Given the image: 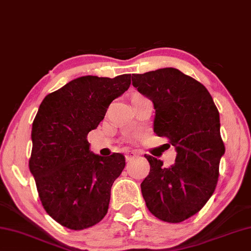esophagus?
<instances>
[{"instance_id": "1", "label": "esophagus", "mask_w": 251, "mask_h": 251, "mask_svg": "<svg viewBox=\"0 0 251 251\" xmlns=\"http://www.w3.org/2000/svg\"><path fill=\"white\" fill-rule=\"evenodd\" d=\"M137 156H138V153L136 152V151H127L126 152V160L127 161L134 160V158Z\"/></svg>"}]
</instances>
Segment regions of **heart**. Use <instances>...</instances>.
Returning a JSON list of instances; mask_svg holds the SVG:
<instances>
[{
  "label": "heart",
  "mask_w": 251,
  "mask_h": 251,
  "mask_svg": "<svg viewBox=\"0 0 251 251\" xmlns=\"http://www.w3.org/2000/svg\"><path fill=\"white\" fill-rule=\"evenodd\" d=\"M143 135V132H133V133H130L129 134V138L130 140H135V138H138V137H141Z\"/></svg>",
  "instance_id": "obj_1"
}]
</instances>
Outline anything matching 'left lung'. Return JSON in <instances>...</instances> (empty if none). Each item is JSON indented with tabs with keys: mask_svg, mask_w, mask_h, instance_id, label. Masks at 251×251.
<instances>
[{
	"mask_svg": "<svg viewBox=\"0 0 251 251\" xmlns=\"http://www.w3.org/2000/svg\"><path fill=\"white\" fill-rule=\"evenodd\" d=\"M133 86L154 104V133L176 150V163L145 155L149 176L141 189L147 209L162 221L178 224L194 216L216 190L226 147L220 116L208 89L176 68L132 75Z\"/></svg>",
	"mask_w": 251,
	"mask_h": 251,
	"instance_id": "left-lung-1",
	"label": "left lung"
}]
</instances>
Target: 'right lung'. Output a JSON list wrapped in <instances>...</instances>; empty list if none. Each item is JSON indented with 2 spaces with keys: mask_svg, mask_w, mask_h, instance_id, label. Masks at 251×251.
<instances>
[{
  "mask_svg": "<svg viewBox=\"0 0 251 251\" xmlns=\"http://www.w3.org/2000/svg\"><path fill=\"white\" fill-rule=\"evenodd\" d=\"M129 85L130 75H83L47 95L39 107L30 172L47 213L66 228H89L108 211L111 185L125 168V156L94 154L87 135Z\"/></svg>",
  "mask_w": 251,
  "mask_h": 251,
  "instance_id": "1",
  "label": "right lung"
}]
</instances>
